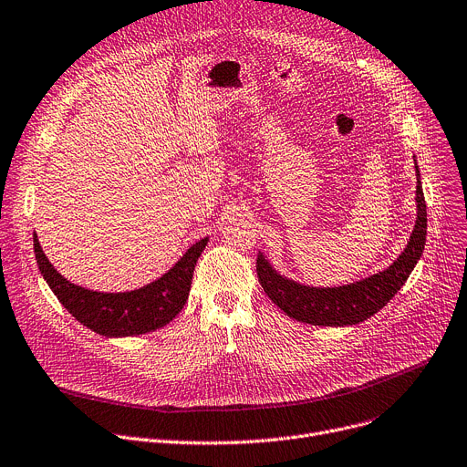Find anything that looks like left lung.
Listing matches in <instances>:
<instances>
[{
	"mask_svg": "<svg viewBox=\"0 0 467 467\" xmlns=\"http://www.w3.org/2000/svg\"><path fill=\"white\" fill-rule=\"evenodd\" d=\"M417 171V222L403 254L383 272L341 287H307L279 275L265 259L257 255V275L268 298L295 321L319 327H346L366 321L408 282L426 242V201L420 172Z\"/></svg>",
	"mask_w": 467,
	"mask_h": 467,
	"instance_id": "left-lung-1",
	"label": "left lung"
}]
</instances>
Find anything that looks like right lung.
<instances>
[{"label": "right lung", "instance_id": "1", "mask_svg": "<svg viewBox=\"0 0 467 467\" xmlns=\"http://www.w3.org/2000/svg\"><path fill=\"white\" fill-rule=\"evenodd\" d=\"M208 238L193 244L183 257L160 279L130 293H98L78 287L57 274L34 234L39 270L48 287L67 312L89 330L109 337L139 336L171 323L188 302L193 270Z\"/></svg>", "mask_w": 467, "mask_h": 467}]
</instances>
